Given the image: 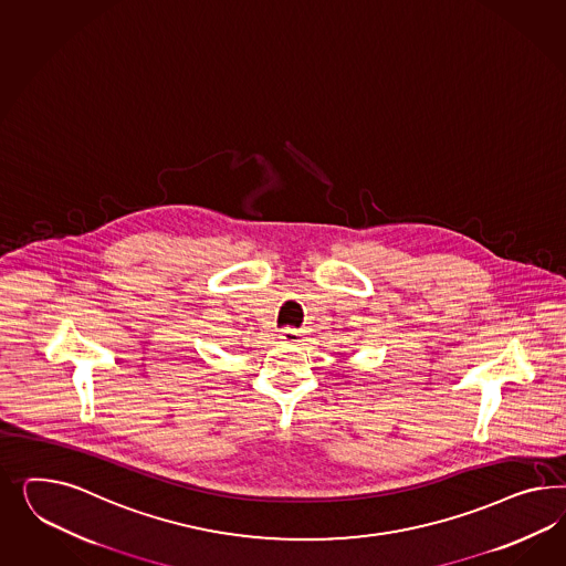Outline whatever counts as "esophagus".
Instances as JSON below:
<instances>
[{"label": "esophagus", "mask_w": 566, "mask_h": 566, "mask_svg": "<svg viewBox=\"0 0 566 566\" xmlns=\"http://www.w3.org/2000/svg\"><path fill=\"white\" fill-rule=\"evenodd\" d=\"M279 339L283 340V343H300V331H295V328H283L281 331V335H279Z\"/></svg>", "instance_id": "obj_1"}]
</instances>
